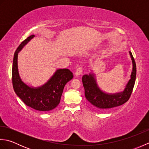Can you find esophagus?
I'll return each mask as SVG.
<instances>
[{"instance_id": "esophagus-1", "label": "esophagus", "mask_w": 149, "mask_h": 149, "mask_svg": "<svg viewBox=\"0 0 149 149\" xmlns=\"http://www.w3.org/2000/svg\"><path fill=\"white\" fill-rule=\"evenodd\" d=\"M82 74V68L81 67H78L76 69V71H75V75L78 76V75H80Z\"/></svg>"}]
</instances>
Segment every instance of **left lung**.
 I'll return each mask as SVG.
<instances>
[{
    "mask_svg": "<svg viewBox=\"0 0 149 149\" xmlns=\"http://www.w3.org/2000/svg\"><path fill=\"white\" fill-rule=\"evenodd\" d=\"M132 62V70L131 79L122 92L109 94L106 93L98 86L93 74L84 75L83 84L84 88V94L88 102L99 111H107L113 107L121 106L129 99L134 86L136 76V66L131 52H129Z\"/></svg>",
    "mask_w": 149,
    "mask_h": 149,
    "instance_id": "8db88e82",
    "label": "left lung"
}]
</instances>
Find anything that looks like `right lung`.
I'll return each instance as SVG.
<instances>
[{"instance_id":"add662e5","label":"right lung","mask_w":149,"mask_h":149,"mask_svg":"<svg viewBox=\"0 0 149 149\" xmlns=\"http://www.w3.org/2000/svg\"><path fill=\"white\" fill-rule=\"evenodd\" d=\"M35 36L31 35L23 41L16 50L12 67V83L15 92L24 103L40 111H50L60 102L65 84L74 77L68 69H59L45 84L38 88L27 86L21 80L18 70V53Z\"/></svg>"}]
</instances>
